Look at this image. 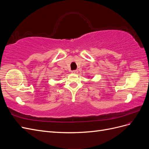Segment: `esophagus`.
Instances as JSON below:
<instances>
[{
    "instance_id": "obj_1",
    "label": "esophagus",
    "mask_w": 149,
    "mask_h": 149,
    "mask_svg": "<svg viewBox=\"0 0 149 149\" xmlns=\"http://www.w3.org/2000/svg\"><path fill=\"white\" fill-rule=\"evenodd\" d=\"M78 71L77 70H73L71 71V73H73V74H76V73H78Z\"/></svg>"
}]
</instances>
